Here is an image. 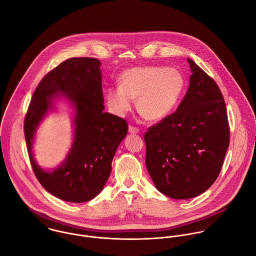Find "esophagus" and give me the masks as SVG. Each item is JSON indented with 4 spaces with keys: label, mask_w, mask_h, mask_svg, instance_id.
Wrapping results in <instances>:
<instances>
[{
    "label": "esophagus",
    "mask_w": 256,
    "mask_h": 256,
    "mask_svg": "<svg viewBox=\"0 0 256 256\" xmlns=\"http://www.w3.org/2000/svg\"><path fill=\"white\" fill-rule=\"evenodd\" d=\"M128 131H129L130 134H137V133H139V129L137 127H134V126H131V125L129 126Z\"/></svg>",
    "instance_id": "1"
}]
</instances>
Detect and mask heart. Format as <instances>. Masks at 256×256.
Segmentation results:
<instances>
[{"label": "heart", "instance_id": "b5f03b06", "mask_svg": "<svg viewBox=\"0 0 256 256\" xmlns=\"http://www.w3.org/2000/svg\"><path fill=\"white\" fill-rule=\"evenodd\" d=\"M118 86L106 90V102L110 111L124 116L137 100V110L148 121L158 122L168 117L182 98L186 80L174 68L164 66L134 67L118 76Z\"/></svg>", "mask_w": 256, "mask_h": 256}]
</instances>
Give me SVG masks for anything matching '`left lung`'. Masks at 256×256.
Masks as SVG:
<instances>
[{
	"mask_svg": "<svg viewBox=\"0 0 256 256\" xmlns=\"http://www.w3.org/2000/svg\"><path fill=\"white\" fill-rule=\"evenodd\" d=\"M178 110L145 134L146 166L156 188L172 199L201 195L219 176L230 145L219 86L194 61Z\"/></svg>",
	"mask_w": 256,
	"mask_h": 256,
	"instance_id": "left-lung-1",
	"label": "left lung"
}]
</instances>
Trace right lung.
Here are the masks:
<instances>
[{
    "instance_id": "1",
    "label": "right lung",
    "mask_w": 256,
    "mask_h": 256,
    "mask_svg": "<svg viewBox=\"0 0 256 256\" xmlns=\"http://www.w3.org/2000/svg\"><path fill=\"white\" fill-rule=\"evenodd\" d=\"M100 66V60L88 57L61 63L37 86L24 119L26 142L38 182L67 202H86L102 191L115 152L128 132L124 119L104 111ZM60 100L72 110L74 142L64 160L47 170L36 164L33 143L38 125L58 109Z\"/></svg>"
}]
</instances>
